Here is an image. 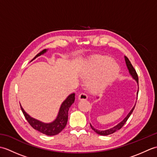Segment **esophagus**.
<instances>
[{"label": "esophagus", "instance_id": "obj_1", "mask_svg": "<svg viewBox=\"0 0 157 157\" xmlns=\"http://www.w3.org/2000/svg\"><path fill=\"white\" fill-rule=\"evenodd\" d=\"M78 99L79 100H87L88 99V95L84 92L81 93L78 96Z\"/></svg>", "mask_w": 157, "mask_h": 157}]
</instances>
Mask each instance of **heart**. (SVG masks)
<instances>
[{
	"mask_svg": "<svg viewBox=\"0 0 157 157\" xmlns=\"http://www.w3.org/2000/svg\"><path fill=\"white\" fill-rule=\"evenodd\" d=\"M119 67L107 57H100L90 61L82 71V77L88 81V86L94 92H101L115 80Z\"/></svg>",
	"mask_w": 157,
	"mask_h": 157,
	"instance_id": "heart-1",
	"label": "heart"
}]
</instances>
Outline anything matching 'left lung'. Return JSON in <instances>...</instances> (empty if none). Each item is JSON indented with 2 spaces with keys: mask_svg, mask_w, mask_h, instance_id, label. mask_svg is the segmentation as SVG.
Masks as SVG:
<instances>
[{
  "mask_svg": "<svg viewBox=\"0 0 157 157\" xmlns=\"http://www.w3.org/2000/svg\"><path fill=\"white\" fill-rule=\"evenodd\" d=\"M125 58V64H126V66L127 67H128V70H129V75L132 76V78L135 79L136 82H137V84L138 85V75H137V73H136V70L134 69V67L132 66L131 62L129 61V60L128 59V58L127 57V56H124ZM138 92H137V97H138ZM97 98H98V97H97ZM136 103L134 106H133L132 109H131V111H130L128 114L127 115L125 118L123 119L121 121H120L119 123H117L116 125H115L114 127H113V128H110V129H105V130H98V129H95L94 127H93L91 124H90V126H91V128L94 130V131L96 133V134H98L99 135H101V136H108V135H110V134H113V133H115V132L117 131V130L121 129L122 127L123 126V125L125 124V123H126V121H128V119H129V117H130V115H131V114L132 113L133 111H134V109L135 108V106H136Z\"/></svg>",
  "mask_w": 157,
  "mask_h": 157,
  "instance_id": "1",
  "label": "left lung"
}]
</instances>
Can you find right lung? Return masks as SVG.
I'll return each instance as SVG.
<instances>
[{
    "instance_id": "1",
    "label": "right lung",
    "mask_w": 157,
    "mask_h": 157,
    "mask_svg": "<svg viewBox=\"0 0 157 157\" xmlns=\"http://www.w3.org/2000/svg\"><path fill=\"white\" fill-rule=\"evenodd\" d=\"M48 50L45 49L36 55L35 57L33 59L32 61L34 60L38 56H40L46 52ZM75 101V93H72V94H69L67 97L66 98L64 101L62 102V104L60 106L57 116L55 118L54 121L50 123H44L42 122L40 120L36 119L35 118H33L29 115H28L26 113L24 109L21 106V111L24 115L26 120L28 121V123L30 124V125L33 128L38 130V132L42 133L45 135L47 136H55L59 134L62 130L65 128L67 123L68 120V111L70 108V106L72 105V104Z\"/></svg>"
}]
</instances>
